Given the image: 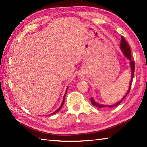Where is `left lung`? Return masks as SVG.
<instances>
[{
    "mask_svg": "<svg viewBox=\"0 0 147 147\" xmlns=\"http://www.w3.org/2000/svg\"><path fill=\"white\" fill-rule=\"evenodd\" d=\"M120 48L121 49L122 52H123V53L124 54V56H125L126 58H127L129 59V60H130V65L131 71V80H130V86H129V89H128V90L127 91V93H126V95L124 96L123 98L122 99L121 101L118 102H117L115 104H113V105H104V104H98L97 102H96L94 101V99L91 97V102L93 104L94 106L98 107V108H112V107H113V106H118L119 104H120L121 102L124 100V98L126 97V95H127L129 92H130V91L131 86V80H132V79L134 78V71H135V63H134V61L131 60L130 47V46H129V45L127 43V42L126 41L125 39L124 38L123 36H121Z\"/></svg>",
    "mask_w": 147,
    "mask_h": 147,
    "instance_id": "obj_1",
    "label": "left lung"
}]
</instances>
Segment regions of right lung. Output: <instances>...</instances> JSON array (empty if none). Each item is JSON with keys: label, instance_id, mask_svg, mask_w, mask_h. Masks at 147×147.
I'll list each match as a JSON object with an SVG mask.
<instances>
[{"label": "right lung", "instance_id": "add662e5", "mask_svg": "<svg viewBox=\"0 0 147 147\" xmlns=\"http://www.w3.org/2000/svg\"><path fill=\"white\" fill-rule=\"evenodd\" d=\"M67 90H66V91H65V94H64V96H63V102H62V103H61V106H59V108L58 109H56V110L54 111V112H53V113H52L51 114H50V115H54V114H55V113H58V111L60 110V109H61V108H62V106H63V103H64V100H65V95H66V93H67Z\"/></svg>", "mask_w": 147, "mask_h": 147}]
</instances>
